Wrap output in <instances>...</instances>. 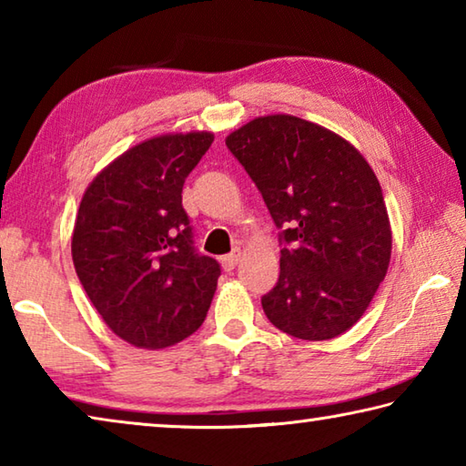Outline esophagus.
<instances>
[{
	"label": "esophagus",
	"mask_w": 466,
	"mask_h": 466,
	"mask_svg": "<svg viewBox=\"0 0 466 466\" xmlns=\"http://www.w3.org/2000/svg\"><path fill=\"white\" fill-rule=\"evenodd\" d=\"M238 261H240V250H234V252H230V255H226L222 258V267L226 271H232L234 267L238 265Z\"/></svg>",
	"instance_id": "obj_1"
}]
</instances>
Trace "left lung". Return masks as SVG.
<instances>
[{
	"label": "left lung",
	"instance_id": "left-lung-1",
	"mask_svg": "<svg viewBox=\"0 0 466 466\" xmlns=\"http://www.w3.org/2000/svg\"><path fill=\"white\" fill-rule=\"evenodd\" d=\"M279 228V279L261 298L275 327L306 341L364 317L390 263L374 170L350 141L291 115L257 116L226 137Z\"/></svg>",
	"mask_w": 466,
	"mask_h": 466
}]
</instances>
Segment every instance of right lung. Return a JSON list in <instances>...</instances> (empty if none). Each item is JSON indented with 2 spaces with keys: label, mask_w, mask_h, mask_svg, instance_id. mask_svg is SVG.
Segmentation results:
<instances>
[{
  "label": "right lung",
  "mask_w": 466,
  "mask_h": 466,
  "mask_svg": "<svg viewBox=\"0 0 466 466\" xmlns=\"http://www.w3.org/2000/svg\"><path fill=\"white\" fill-rule=\"evenodd\" d=\"M214 133H167L129 147L82 197L72 236L77 278L116 337L162 350L193 335L219 263L193 247L183 185Z\"/></svg>",
  "instance_id": "right-lung-1"
}]
</instances>
